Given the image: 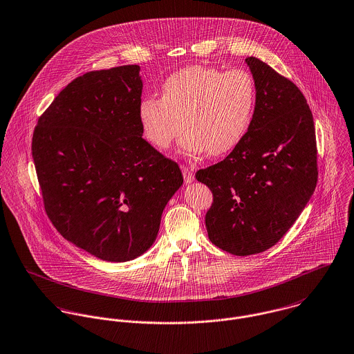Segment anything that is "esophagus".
Listing matches in <instances>:
<instances>
[{
	"mask_svg": "<svg viewBox=\"0 0 354 354\" xmlns=\"http://www.w3.org/2000/svg\"><path fill=\"white\" fill-rule=\"evenodd\" d=\"M181 170H183L184 181H185L187 184H191V183H194V180H195V176H194V171H192V169H189V167H187V166H183V167H181Z\"/></svg>",
	"mask_w": 354,
	"mask_h": 354,
	"instance_id": "1",
	"label": "esophagus"
}]
</instances>
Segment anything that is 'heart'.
I'll return each mask as SVG.
<instances>
[{
  "label": "heart",
  "mask_w": 354,
  "mask_h": 354,
  "mask_svg": "<svg viewBox=\"0 0 354 354\" xmlns=\"http://www.w3.org/2000/svg\"><path fill=\"white\" fill-rule=\"evenodd\" d=\"M254 101V82L247 71L192 65L165 80L162 98L140 101L139 122L145 138L159 150L169 149L184 125L183 151L222 155L244 139Z\"/></svg>",
  "instance_id": "b5f03b06"
}]
</instances>
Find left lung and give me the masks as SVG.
<instances>
[{
    "label": "left lung",
    "instance_id": "left-lung-1",
    "mask_svg": "<svg viewBox=\"0 0 354 354\" xmlns=\"http://www.w3.org/2000/svg\"><path fill=\"white\" fill-rule=\"evenodd\" d=\"M245 62L256 88L250 128L223 160L196 173L214 195L205 214L208 239L237 256L275 245L317 183L315 125L303 93L259 58Z\"/></svg>",
    "mask_w": 354,
    "mask_h": 354
}]
</instances>
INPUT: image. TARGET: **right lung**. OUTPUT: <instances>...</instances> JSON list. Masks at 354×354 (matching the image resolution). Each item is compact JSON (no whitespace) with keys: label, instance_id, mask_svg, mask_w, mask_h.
Returning a JSON list of instances; mask_svg holds the SVG:
<instances>
[{"label":"right lung","instance_id":"add662e5","mask_svg":"<svg viewBox=\"0 0 354 354\" xmlns=\"http://www.w3.org/2000/svg\"><path fill=\"white\" fill-rule=\"evenodd\" d=\"M139 65L71 82L39 117L32 158L45 209L64 239L106 261L150 250L183 185L176 162L143 136Z\"/></svg>","mask_w":354,"mask_h":354}]
</instances>
